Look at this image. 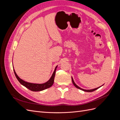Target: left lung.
<instances>
[{
    "label": "left lung",
    "instance_id": "8db88e82",
    "mask_svg": "<svg viewBox=\"0 0 120 120\" xmlns=\"http://www.w3.org/2000/svg\"><path fill=\"white\" fill-rule=\"evenodd\" d=\"M71 79H72V83H73V84H74V85L76 87V88H78V89H80V90H83V91H85V92H93V91H95V90H97V89H99V88H100V87L101 86H100V87H98V88H96V89H92V90H84V89H82V88H79V86H78L77 85L75 84V82H74V79H72V78H71Z\"/></svg>",
    "mask_w": 120,
    "mask_h": 120
}]
</instances>
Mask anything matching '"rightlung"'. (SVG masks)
Returning a JSON list of instances; mask_svg holds the SVG:
<instances>
[{
    "label": "right lung",
    "mask_w": 120,
    "mask_h": 120,
    "mask_svg": "<svg viewBox=\"0 0 120 120\" xmlns=\"http://www.w3.org/2000/svg\"><path fill=\"white\" fill-rule=\"evenodd\" d=\"M56 68H57V66L56 67L55 70H54V71L53 72V74L49 80L47 82H46L44 83H41V84L30 83V82H25L23 80H22V79H20L19 77V76H18L17 75V74H16V72H15V71H14V70H14V74H15V75L16 78H17L18 81H19V82L21 83V85H22L23 86L26 87V88L28 89L29 90H31V91L39 92V91H41V90H44L48 88H49L50 86H52V85H53V83L54 82V77H55Z\"/></svg>",
    "instance_id": "add662e5"
}]
</instances>
